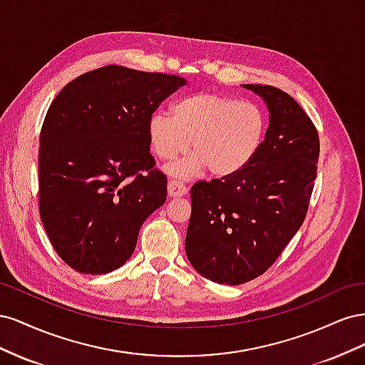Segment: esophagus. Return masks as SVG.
Listing matches in <instances>:
<instances>
[{"mask_svg":"<svg viewBox=\"0 0 365 365\" xmlns=\"http://www.w3.org/2000/svg\"><path fill=\"white\" fill-rule=\"evenodd\" d=\"M168 190H169V195L173 196V197H178V196H184L187 195V192H189V189H187V185L181 181H176V180H172L169 181L168 184Z\"/></svg>","mask_w":365,"mask_h":365,"instance_id":"obj_1","label":"esophagus"}]
</instances>
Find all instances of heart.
<instances>
[{
    "instance_id": "b5f03b06",
    "label": "heart",
    "mask_w": 365,
    "mask_h": 365,
    "mask_svg": "<svg viewBox=\"0 0 365 365\" xmlns=\"http://www.w3.org/2000/svg\"><path fill=\"white\" fill-rule=\"evenodd\" d=\"M152 152L170 161L187 150L192 155L170 165L178 178L208 172L217 178L239 173L257 155L267 134V117L262 109L237 97L216 93H196L173 105V117L155 113L148 121Z\"/></svg>"
}]
</instances>
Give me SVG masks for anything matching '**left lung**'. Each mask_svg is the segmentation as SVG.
Instances as JSON below:
<instances>
[{"label": "left lung", "instance_id": "left-lung-1", "mask_svg": "<svg viewBox=\"0 0 365 365\" xmlns=\"http://www.w3.org/2000/svg\"><path fill=\"white\" fill-rule=\"evenodd\" d=\"M242 86L268 106L262 148L239 173L192 187L185 236L192 267L231 286L262 275L302 227L319 157L317 128L288 93L271 85Z\"/></svg>", "mask_w": 365, "mask_h": 365}]
</instances>
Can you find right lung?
<instances>
[{
    "mask_svg": "<svg viewBox=\"0 0 365 365\" xmlns=\"http://www.w3.org/2000/svg\"><path fill=\"white\" fill-rule=\"evenodd\" d=\"M182 85L178 76L106 65L51 102L39 138V215L73 269L98 275L125 264L143 222L165 202L148 121Z\"/></svg>",
    "mask_w": 365,
    "mask_h": 365,
    "instance_id": "1",
    "label": "right lung"
}]
</instances>
